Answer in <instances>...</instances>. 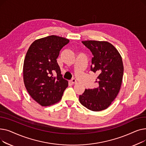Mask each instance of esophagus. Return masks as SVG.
Instances as JSON below:
<instances>
[{"label":"esophagus","mask_w":146,"mask_h":146,"mask_svg":"<svg viewBox=\"0 0 146 146\" xmlns=\"http://www.w3.org/2000/svg\"><path fill=\"white\" fill-rule=\"evenodd\" d=\"M71 83L73 84H73H76V83H77V81H76V80L75 79H73L71 80Z\"/></svg>","instance_id":"1"}]
</instances>
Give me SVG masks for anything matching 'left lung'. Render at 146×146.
I'll return each instance as SVG.
<instances>
[{
  "label": "left lung",
  "instance_id": "obj_1",
  "mask_svg": "<svg viewBox=\"0 0 146 146\" xmlns=\"http://www.w3.org/2000/svg\"><path fill=\"white\" fill-rule=\"evenodd\" d=\"M92 52L90 70L98 74V87L85 89L79 96L80 104L92 111H101L110 106L118 95L122 81L124 66L117 48L107 41H82Z\"/></svg>",
  "mask_w": 146,
  "mask_h": 146
}]
</instances>
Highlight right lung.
I'll list each match as a JSON object with an SVG mask.
<instances>
[{
    "label": "right lung",
    "mask_w": 146,
    "mask_h": 146,
    "mask_svg": "<svg viewBox=\"0 0 146 146\" xmlns=\"http://www.w3.org/2000/svg\"><path fill=\"white\" fill-rule=\"evenodd\" d=\"M69 41L63 37L50 35L35 40L27 51L23 66L24 85L31 97L42 106L59 102L68 86L57 58Z\"/></svg>",
    "instance_id": "right-lung-1"
}]
</instances>
